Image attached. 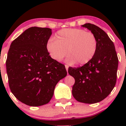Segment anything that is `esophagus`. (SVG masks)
<instances>
[{
	"mask_svg": "<svg viewBox=\"0 0 126 126\" xmlns=\"http://www.w3.org/2000/svg\"><path fill=\"white\" fill-rule=\"evenodd\" d=\"M65 68H66V69L67 72H68V65H65Z\"/></svg>",
	"mask_w": 126,
	"mask_h": 126,
	"instance_id": "34e87169",
	"label": "esophagus"
}]
</instances>
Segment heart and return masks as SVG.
<instances>
[{"label": "heart", "instance_id": "obj_1", "mask_svg": "<svg viewBox=\"0 0 126 126\" xmlns=\"http://www.w3.org/2000/svg\"><path fill=\"white\" fill-rule=\"evenodd\" d=\"M97 41L93 33L80 29H64L59 30L55 39L50 38L46 49L55 61L62 60L67 54L69 64L76 62L83 65L90 62L96 54Z\"/></svg>", "mask_w": 126, "mask_h": 126}]
</instances>
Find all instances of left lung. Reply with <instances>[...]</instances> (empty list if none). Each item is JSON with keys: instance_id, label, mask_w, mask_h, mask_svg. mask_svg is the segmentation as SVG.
Wrapping results in <instances>:
<instances>
[{"instance_id": "obj_1", "label": "left lung", "mask_w": 126, "mask_h": 126, "mask_svg": "<svg viewBox=\"0 0 126 126\" xmlns=\"http://www.w3.org/2000/svg\"><path fill=\"white\" fill-rule=\"evenodd\" d=\"M96 36L97 49L91 61L79 68H68L75 79L72 96L77 101L94 104L107 97L116 82L118 58L115 45L107 34L94 24L82 25Z\"/></svg>"}]
</instances>
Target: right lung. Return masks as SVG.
Instances as JSON below:
<instances>
[{"label":"right lung","instance_id":"obj_1","mask_svg":"<svg viewBox=\"0 0 126 126\" xmlns=\"http://www.w3.org/2000/svg\"><path fill=\"white\" fill-rule=\"evenodd\" d=\"M49 28L32 27L11 43L6 61L11 93L21 102L32 107L47 104L56 85L67 75L64 64L49 55L46 44Z\"/></svg>","mask_w":126,"mask_h":126}]
</instances>
